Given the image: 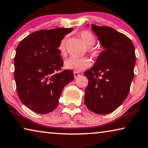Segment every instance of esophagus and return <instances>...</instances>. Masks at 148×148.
Segmentation results:
<instances>
[{"label":"esophagus","mask_w":148,"mask_h":148,"mask_svg":"<svg viewBox=\"0 0 148 148\" xmlns=\"http://www.w3.org/2000/svg\"><path fill=\"white\" fill-rule=\"evenodd\" d=\"M79 76H80V74L78 73V72H74V78L75 79L77 78V77H78Z\"/></svg>","instance_id":"esophagus-1"}]
</instances>
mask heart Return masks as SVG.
Wrapping results in <instances>:
<instances>
[{"label": "heart", "instance_id": "obj_1", "mask_svg": "<svg viewBox=\"0 0 148 148\" xmlns=\"http://www.w3.org/2000/svg\"><path fill=\"white\" fill-rule=\"evenodd\" d=\"M79 36L82 40L87 46V51L91 55L92 57H97L99 56V51L97 48L92 47L96 43V38L91 32L87 31H82L79 32ZM67 39L68 36H65L62 39L59 46V51L61 56H66L67 53ZM91 65V61L87 57L83 58H74L70 57L67 59L64 62V66L65 69L69 70H74L77 72H81L86 69Z\"/></svg>", "mask_w": 148, "mask_h": 148}]
</instances>
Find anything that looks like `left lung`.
<instances>
[{"instance_id": "obj_1", "label": "left lung", "mask_w": 148, "mask_h": 148, "mask_svg": "<svg viewBox=\"0 0 148 148\" xmlns=\"http://www.w3.org/2000/svg\"><path fill=\"white\" fill-rule=\"evenodd\" d=\"M91 29L104 50L84 73L89 81L84 102L90 111L104 115L114 112L127 98L134 76L136 56L126 35L110 27L91 25Z\"/></svg>"}]
</instances>
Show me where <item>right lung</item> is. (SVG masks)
Segmentation results:
<instances>
[{
    "instance_id": "right-lung-1",
    "label": "right lung",
    "mask_w": 148,
    "mask_h": 148,
    "mask_svg": "<svg viewBox=\"0 0 148 148\" xmlns=\"http://www.w3.org/2000/svg\"><path fill=\"white\" fill-rule=\"evenodd\" d=\"M72 28L40 30L19 42L14 58V78L19 99L36 113L56 108L64 87L74 79L71 70L59 72L63 61L59 46Z\"/></svg>"
}]
</instances>
